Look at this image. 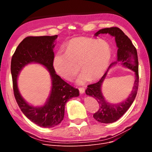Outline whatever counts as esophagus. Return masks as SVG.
Masks as SVG:
<instances>
[{"label": "esophagus", "mask_w": 152, "mask_h": 152, "mask_svg": "<svg viewBox=\"0 0 152 152\" xmlns=\"http://www.w3.org/2000/svg\"><path fill=\"white\" fill-rule=\"evenodd\" d=\"M79 92L80 94H83L85 92V89L83 88V87H80V88H79Z\"/></svg>", "instance_id": "esophagus-1"}]
</instances>
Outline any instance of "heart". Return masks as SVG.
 Here are the masks:
<instances>
[{"label": "heart", "mask_w": 152, "mask_h": 152, "mask_svg": "<svg viewBox=\"0 0 152 152\" xmlns=\"http://www.w3.org/2000/svg\"><path fill=\"white\" fill-rule=\"evenodd\" d=\"M112 57V49L103 40L79 37L71 39L66 44V52L60 50L55 54L53 65L58 74L71 81L80 70L83 72L76 83L84 85L96 80L103 75Z\"/></svg>", "instance_id": "1"}]
</instances>
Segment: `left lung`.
<instances>
[{"label":"left lung","instance_id":"obj_1","mask_svg":"<svg viewBox=\"0 0 152 152\" xmlns=\"http://www.w3.org/2000/svg\"><path fill=\"white\" fill-rule=\"evenodd\" d=\"M108 34L115 37L118 48L117 60L110 65L107 72L97 83L87 86L86 93L87 95L94 98L99 103V108L98 112L93 115L95 120L101 123L110 124L118 120L130 108L135 99L139 84L138 59L136 48L129 38L120 28L117 27H111L101 29L96 32L94 36L98 37L99 34ZM118 62L124 67L135 72V80L132 93L128 98L121 103L115 104L109 103L105 99L101 91V87L109 68Z\"/></svg>","mask_w":152,"mask_h":152}]
</instances>
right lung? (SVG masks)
Wrapping results in <instances>:
<instances>
[{
	"mask_svg": "<svg viewBox=\"0 0 152 152\" xmlns=\"http://www.w3.org/2000/svg\"><path fill=\"white\" fill-rule=\"evenodd\" d=\"M58 35L27 37L18 45L11 59V72L13 91L16 102L22 112L32 122L40 127L52 128L63 121L68 101L79 96L78 89L68 84L58 75L53 65V49ZM30 63L43 65L50 73L52 90L47 102L40 107L27 103L18 89L17 80L20 72Z\"/></svg>",
	"mask_w": 152,
	"mask_h": 152,
	"instance_id": "obj_1",
	"label": "right lung"
}]
</instances>
